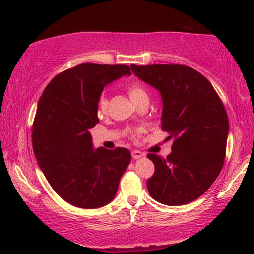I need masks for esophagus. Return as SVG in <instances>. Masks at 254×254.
<instances>
[{
    "instance_id": "34e87169",
    "label": "esophagus",
    "mask_w": 254,
    "mask_h": 254,
    "mask_svg": "<svg viewBox=\"0 0 254 254\" xmlns=\"http://www.w3.org/2000/svg\"><path fill=\"white\" fill-rule=\"evenodd\" d=\"M131 156H133L134 159H138V158L143 157L144 154H143V152H141L140 150H133V151H131Z\"/></svg>"
}]
</instances>
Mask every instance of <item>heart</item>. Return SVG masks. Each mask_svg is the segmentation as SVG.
<instances>
[{"label": "heart", "instance_id": "b5f03b06", "mask_svg": "<svg viewBox=\"0 0 254 254\" xmlns=\"http://www.w3.org/2000/svg\"><path fill=\"white\" fill-rule=\"evenodd\" d=\"M128 95H129L130 99L133 100L134 104H137L138 102L143 99H148V93L145 91L144 88L137 83H133V84L128 85L127 88ZM107 107H109V99H107L106 95H103L99 97L98 100V109L100 112H106Z\"/></svg>", "mask_w": 254, "mask_h": 254}]
</instances>
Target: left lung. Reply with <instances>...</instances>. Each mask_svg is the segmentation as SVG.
Segmentation results:
<instances>
[{"mask_svg": "<svg viewBox=\"0 0 254 254\" xmlns=\"http://www.w3.org/2000/svg\"><path fill=\"white\" fill-rule=\"evenodd\" d=\"M162 97V129L173 138L166 158L148 154L155 173L147 187L152 199L182 206L202 195L223 168L229 120L210 82L183 64L130 65Z\"/></svg>", "mask_w": 254, "mask_h": 254, "instance_id": "left-lung-1", "label": "left lung"}]
</instances>
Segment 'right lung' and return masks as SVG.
I'll return each mask as SVG.
<instances>
[{
    "mask_svg": "<svg viewBox=\"0 0 254 254\" xmlns=\"http://www.w3.org/2000/svg\"><path fill=\"white\" fill-rule=\"evenodd\" d=\"M125 75H130L126 64H81L55 76L38 103L34 156L52 189L75 207L95 209L110 203L130 163L128 149H95L90 134L99 123L104 86Z\"/></svg>",
    "mask_w": 254,
    "mask_h": 254,
    "instance_id": "1",
    "label": "right lung"
}]
</instances>
